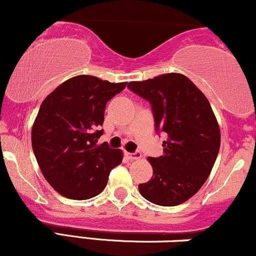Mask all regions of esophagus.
Wrapping results in <instances>:
<instances>
[{
  "instance_id": "obj_1",
  "label": "esophagus",
  "mask_w": 256,
  "mask_h": 256,
  "mask_svg": "<svg viewBox=\"0 0 256 256\" xmlns=\"http://www.w3.org/2000/svg\"><path fill=\"white\" fill-rule=\"evenodd\" d=\"M124 156L130 160H136V159L141 158V153L140 152H134V153H129V152H124Z\"/></svg>"
}]
</instances>
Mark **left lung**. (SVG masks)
Here are the masks:
<instances>
[{"label": "left lung", "mask_w": 256, "mask_h": 256, "mask_svg": "<svg viewBox=\"0 0 256 256\" xmlns=\"http://www.w3.org/2000/svg\"><path fill=\"white\" fill-rule=\"evenodd\" d=\"M128 88L152 106L157 133H164V154L150 157L153 176L140 194L159 206L190 199L208 178L220 147V130L208 99L184 75L168 73Z\"/></svg>", "instance_id": "1"}]
</instances>
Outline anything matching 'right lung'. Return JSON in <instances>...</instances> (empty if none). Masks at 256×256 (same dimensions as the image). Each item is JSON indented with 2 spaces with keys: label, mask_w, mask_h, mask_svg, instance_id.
<instances>
[{
  "label": "right lung",
  "mask_w": 256,
  "mask_h": 256,
  "mask_svg": "<svg viewBox=\"0 0 256 256\" xmlns=\"http://www.w3.org/2000/svg\"><path fill=\"white\" fill-rule=\"evenodd\" d=\"M92 75H78L44 99L32 127V148L42 174L57 193L73 200L96 196L110 171L122 162L121 150L97 145L106 103L124 90Z\"/></svg>",
  "instance_id": "add662e5"
}]
</instances>
